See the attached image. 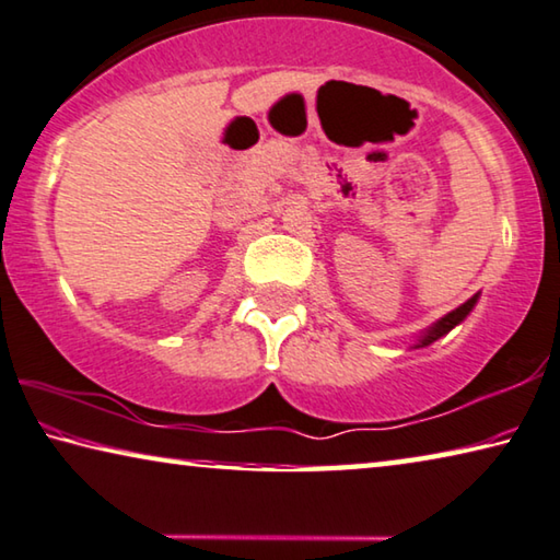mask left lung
I'll return each mask as SVG.
<instances>
[{"mask_svg": "<svg viewBox=\"0 0 560 560\" xmlns=\"http://www.w3.org/2000/svg\"><path fill=\"white\" fill-rule=\"evenodd\" d=\"M476 302H479V292H476L474 298L466 300L464 305H459V307H456V310H452V313H448V315H444L442 319H436V323H434L432 327H427L424 332L419 335V340H417V345H415V350H419V347H427V345L436 342L439 337L448 335V332H452V329H454L456 325H462L464 319L469 317L471 310L476 307Z\"/></svg>", "mask_w": 560, "mask_h": 560, "instance_id": "1", "label": "left lung"}]
</instances>
